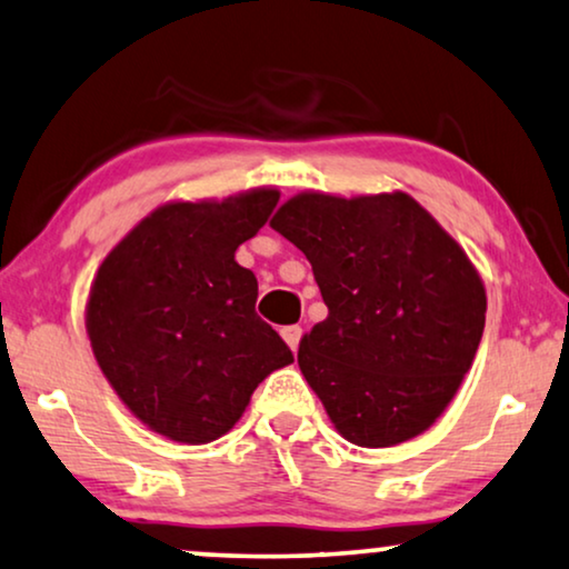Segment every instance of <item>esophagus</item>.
Instances as JSON below:
<instances>
[{
    "label": "esophagus",
    "mask_w": 569,
    "mask_h": 569,
    "mask_svg": "<svg viewBox=\"0 0 569 569\" xmlns=\"http://www.w3.org/2000/svg\"><path fill=\"white\" fill-rule=\"evenodd\" d=\"M282 339L287 341V346H290L292 351H298L300 339H302V328L300 326H284L282 328Z\"/></svg>",
    "instance_id": "1"
}]
</instances>
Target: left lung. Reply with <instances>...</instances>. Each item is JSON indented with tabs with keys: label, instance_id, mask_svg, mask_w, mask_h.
<instances>
[{
	"label": "left lung",
	"instance_id": "obj_1",
	"mask_svg": "<svg viewBox=\"0 0 569 569\" xmlns=\"http://www.w3.org/2000/svg\"><path fill=\"white\" fill-rule=\"evenodd\" d=\"M271 228L308 257L328 318L298 365L343 439L380 449L455 398L485 328L472 261L413 197L298 194Z\"/></svg>",
	"mask_w": 569,
	"mask_h": 569
}]
</instances>
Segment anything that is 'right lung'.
<instances>
[{
  "label": "right lung",
  "instance_id": "add662e5",
  "mask_svg": "<svg viewBox=\"0 0 569 569\" xmlns=\"http://www.w3.org/2000/svg\"><path fill=\"white\" fill-rule=\"evenodd\" d=\"M277 200L257 189L163 204L97 271L87 305L94 357L120 400L169 439L216 441L257 385L295 359L257 316L253 271L236 261Z\"/></svg>",
  "mask_w": 569,
  "mask_h": 569
}]
</instances>
